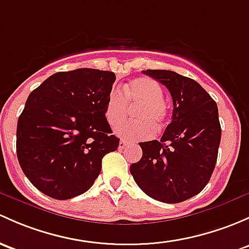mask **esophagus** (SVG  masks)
<instances>
[{
	"mask_svg": "<svg viewBox=\"0 0 249 249\" xmlns=\"http://www.w3.org/2000/svg\"><path fill=\"white\" fill-rule=\"evenodd\" d=\"M126 145H127V142H125V141H120L119 142V149H125L126 148Z\"/></svg>",
	"mask_w": 249,
	"mask_h": 249,
	"instance_id": "1",
	"label": "esophagus"
}]
</instances>
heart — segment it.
Wrapping results in <instances>:
<instances>
[{
  "instance_id": "b5f03b06",
  "label": "heart",
  "mask_w": 249,
  "mask_h": 249,
  "mask_svg": "<svg viewBox=\"0 0 249 249\" xmlns=\"http://www.w3.org/2000/svg\"><path fill=\"white\" fill-rule=\"evenodd\" d=\"M122 94L113 90L105 106V118L112 129H118L129 116V106H139L133 116L137 120L127 123L118 130L124 140H149L156 133V125L162 129L167 122L164 91L161 85L150 77H136L130 81Z\"/></svg>"
}]
</instances>
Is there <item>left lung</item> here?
Returning a JSON list of instances; mask_svg holds the SVG:
<instances>
[{
  "instance_id": "left-lung-1",
  "label": "left lung",
  "mask_w": 249,
  "mask_h": 249,
  "mask_svg": "<svg viewBox=\"0 0 249 249\" xmlns=\"http://www.w3.org/2000/svg\"><path fill=\"white\" fill-rule=\"evenodd\" d=\"M168 88L172 122L160 141L140 143L130 166L138 187L153 199L175 204L198 195L210 180L221 142L217 105L198 82L169 70H143Z\"/></svg>"
}]
</instances>
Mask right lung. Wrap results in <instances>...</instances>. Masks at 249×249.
Listing matches in <instances>:
<instances>
[{"mask_svg": "<svg viewBox=\"0 0 249 249\" xmlns=\"http://www.w3.org/2000/svg\"><path fill=\"white\" fill-rule=\"evenodd\" d=\"M116 75L81 68L46 78L26 101L18 120L21 169L40 192L65 200L82 195L101 172L119 138L105 118Z\"/></svg>", "mask_w": 249, "mask_h": 249, "instance_id": "add662e5", "label": "right lung"}]
</instances>
